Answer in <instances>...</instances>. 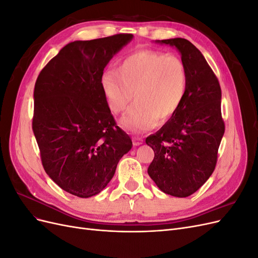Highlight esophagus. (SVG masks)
<instances>
[{
    "label": "esophagus",
    "mask_w": 258,
    "mask_h": 258,
    "mask_svg": "<svg viewBox=\"0 0 258 258\" xmlns=\"http://www.w3.org/2000/svg\"><path fill=\"white\" fill-rule=\"evenodd\" d=\"M132 142H134L135 146H139L143 143V139L142 138H139V137H134L132 138Z\"/></svg>",
    "instance_id": "1"
}]
</instances>
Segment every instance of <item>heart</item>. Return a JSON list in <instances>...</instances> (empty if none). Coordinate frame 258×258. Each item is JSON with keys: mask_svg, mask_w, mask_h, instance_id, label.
<instances>
[{"mask_svg": "<svg viewBox=\"0 0 258 258\" xmlns=\"http://www.w3.org/2000/svg\"><path fill=\"white\" fill-rule=\"evenodd\" d=\"M187 70L181 58L166 52L142 49L128 54L116 72L108 71L101 85L110 110L124 111L136 102L119 123L130 132L151 130L166 122L181 107L187 91Z\"/></svg>", "mask_w": 258, "mask_h": 258, "instance_id": "b5f03b06", "label": "heart"}]
</instances>
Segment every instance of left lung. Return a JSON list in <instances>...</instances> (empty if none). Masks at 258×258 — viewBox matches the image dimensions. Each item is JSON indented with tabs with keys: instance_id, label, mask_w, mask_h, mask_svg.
Masks as SVG:
<instances>
[{
	"instance_id": "obj_1",
	"label": "left lung",
	"mask_w": 258,
	"mask_h": 258,
	"mask_svg": "<svg viewBox=\"0 0 258 258\" xmlns=\"http://www.w3.org/2000/svg\"><path fill=\"white\" fill-rule=\"evenodd\" d=\"M156 43L179 51L188 81L178 111L146 138V144L155 152L147 173L161 191L184 198L196 192L215 169L225 132L222 90L204 54L189 41L176 37Z\"/></svg>"
}]
</instances>
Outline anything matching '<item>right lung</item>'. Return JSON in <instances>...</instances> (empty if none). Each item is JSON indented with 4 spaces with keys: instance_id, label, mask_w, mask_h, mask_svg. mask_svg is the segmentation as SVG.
<instances>
[{
    "instance_id": "add662e5",
    "label": "right lung",
    "mask_w": 258,
    "mask_h": 258,
    "mask_svg": "<svg viewBox=\"0 0 258 258\" xmlns=\"http://www.w3.org/2000/svg\"><path fill=\"white\" fill-rule=\"evenodd\" d=\"M132 37L120 33L69 43L36 80L32 129L44 170L76 197L102 191L132 147L101 85L104 68Z\"/></svg>"
}]
</instances>
